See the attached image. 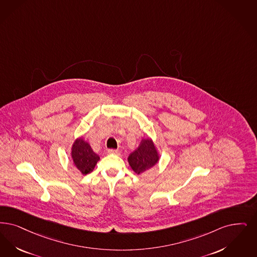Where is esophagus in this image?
<instances>
[{
    "mask_svg": "<svg viewBox=\"0 0 257 257\" xmlns=\"http://www.w3.org/2000/svg\"><path fill=\"white\" fill-rule=\"evenodd\" d=\"M108 153L109 154H114V155H120V151H118V150H115V149H109L108 150Z\"/></svg>",
    "mask_w": 257,
    "mask_h": 257,
    "instance_id": "esophagus-1",
    "label": "esophagus"
}]
</instances>
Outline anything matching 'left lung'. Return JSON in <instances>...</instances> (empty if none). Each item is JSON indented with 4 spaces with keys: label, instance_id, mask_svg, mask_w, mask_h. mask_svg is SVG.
I'll return each mask as SVG.
<instances>
[{
    "label": "left lung",
    "instance_id": "1",
    "mask_svg": "<svg viewBox=\"0 0 257 257\" xmlns=\"http://www.w3.org/2000/svg\"><path fill=\"white\" fill-rule=\"evenodd\" d=\"M161 154L151 138H143L136 150L128 156L127 161L136 174L150 170L160 161Z\"/></svg>",
    "mask_w": 257,
    "mask_h": 257
}]
</instances>
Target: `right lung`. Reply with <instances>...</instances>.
<instances>
[{
	"label": "right lung",
	"instance_id": "obj_1",
	"mask_svg": "<svg viewBox=\"0 0 257 257\" xmlns=\"http://www.w3.org/2000/svg\"><path fill=\"white\" fill-rule=\"evenodd\" d=\"M71 157L73 165L82 175L91 173L97 162L100 160V157L93 152L90 144L82 137L77 138L73 142Z\"/></svg>",
	"mask_w": 257,
	"mask_h": 257
}]
</instances>
